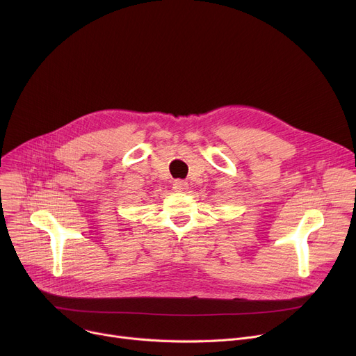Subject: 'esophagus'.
<instances>
[{
	"label": "esophagus",
	"instance_id": "esophagus-1",
	"mask_svg": "<svg viewBox=\"0 0 356 356\" xmlns=\"http://www.w3.org/2000/svg\"><path fill=\"white\" fill-rule=\"evenodd\" d=\"M172 188H174L175 191H178V193H184V191L188 189V182L184 181V179H177V181H174Z\"/></svg>",
	"mask_w": 356,
	"mask_h": 356
}]
</instances>
